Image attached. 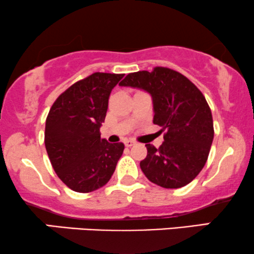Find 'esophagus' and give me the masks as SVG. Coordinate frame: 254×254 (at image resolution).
<instances>
[{
    "label": "esophagus",
    "mask_w": 254,
    "mask_h": 254,
    "mask_svg": "<svg viewBox=\"0 0 254 254\" xmlns=\"http://www.w3.org/2000/svg\"><path fill=\"white\" fill-rule=\"evenodd\" d=\"M133 145H135V141H133V140H126L125 141V146L126 147H132Z\"/></svg>",
    "instance_id": "1"
}]
</instances>
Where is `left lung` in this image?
Wrapping results in <instances>:
<instances>
[{
    "label": "left lung",
    "mask_w": 254,
    "mask_h": 254,
    "mask_svg": "<svg viewBox=\"0 0 254 254\" xmlns=\"http://www.w3.org/2000/svg\"><path fill=\"white\" fill-rule=\"evenodd\" d=\"M120 86L146 90L153 100V124L164 132L159 148L147 143L140 167L147 179L164 189H180L200 173L207 161L214 129L211 108L194 83L170 68L136 71Z\"/></svg>",
    "instance_id": "1"
}]
</instances>
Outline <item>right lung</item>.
Returning a JSON list of instances; mask_svg holds the SVG:
<instances>
[{
  "label": "right lung",
  "mask_w": 254,
  "mask_h": 254,
  "mask_svg": "<svg viewBox=\"0 0 254 254\" xmlns=\"http://www.w3.org/2000/svg\"><path fill=\"white\" fill-rule=\"evenodd\" d=\"M124 74L94 73L55 100L46 120L45 145L55 173L65 186L88 193L105 186L124 153L122 142L101 139L112 89Z\"/></svg>",
  "instance_id": "add662e5"
}]
</instances>
